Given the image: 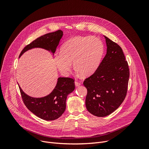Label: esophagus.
Listing matches in <instances>:
<instances>
[{
	"label": "esophagus",
	"instance_id": "1",
	"mask_svg": "<svg viewBox=\"0 0 149 149\" xmlns=\"http://www.w3.org/2000/svg\"><path fill=\"white\" fill-rule=\"evenodd\" d=\"M75 85L76 87H78V86H79L80 85H81V83L77 81H75Z\"/></svg>",
	"mask_w": 149,
	"mask_h": 149
}]
</instances>
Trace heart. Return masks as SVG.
I'll return each mask as SVG.
<instances>
[{
	"label": "heart",
	"instance_id": "b5f03b06",
	"mask_svg": "<svg viewBox=\"0 0 149 149\" xmlns=\"http://www.w3.org/2000/svg\"><path fill=\"white\" fill-rule=\"evenodd\" d=\"M104 52L101 39L95 36H74L63 44L61 52L54 56V63L63 76H68L72 62L77 72L88 77L97 69Z\"/></svg>",
	"mask_w": 149,
	"mask_h": 149
}]
</instances>
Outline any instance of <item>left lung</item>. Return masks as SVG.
Listing matches in <instances>:
<instances>
[{"mask_svg":"<svg viewBox=\"0 0 149 149\" xmlns=\"http://www.w3.org/2000/svg\"><path fill=\"white\" fill-rule=\"evenodd\" d=\"M107 51L97 70L86 79L87 110L97 117L107 116L123 102L127 91L129 69L121 47L107 36Z\"/></svg>","mask_w":149,"mask_h":149,"instance_id":"8db88e82","label":"left lung"}]
</instances>
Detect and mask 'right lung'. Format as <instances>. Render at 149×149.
<instances>
[{
  "instance_id": "obj_1",
  "label": "right lung",
  "mask_w": 149,
  "mask_h": 149,
  "mask_svg": "<svg viewBox=\"0 0 149 149\" xmlns=\"http://www.w3.org/2000/svg\"><path fill=\"white\" fill-rule=\"evenodd\" d=\"M63 36V32L58 30L36 39L21 52L19 58L26 51L33 48H42L54 55ZM24 102L26 107L39 118L47 121L58 118L66 109L67 96L75 89L74 81L70 78L58 77L52 91L48 95L40 98L31 97L26 94L18 84Z\"/></svg>"
}]
</instances>
